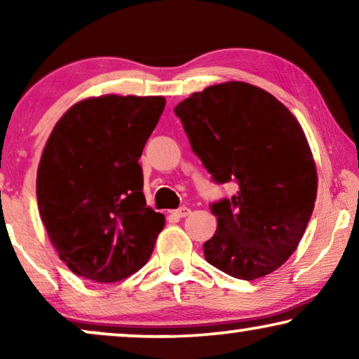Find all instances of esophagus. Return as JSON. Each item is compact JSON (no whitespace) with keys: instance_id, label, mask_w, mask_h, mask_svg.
I'll use <instances>...</instances> for the list:
<instances>
[{"instance_id":"34e87169","label":"esophagus","mask_w":359,"mask_h":359,"mask_svg":"<svg viewBox=\"0 0 359 359\" xmlns=\"http://www.w3.org/2000/svg\"><path fill=\"white\" fill-rule=\"evenodd\" d=\"M189 214H191V209L189 208H180V209L173 210V215H175V217H178V219H183V217H186V215H189Z\"/></svg>"}]
</instances>
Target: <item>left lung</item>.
Masks as SVG:
<instances>
[{"label": "left lung", "mask_w": 359, "mask_h": 359, "mask_svg": "<svg viewBox=\"0 0 359 359\" xmlns=\"http://www.w3.org/2000/svg\"><path fill=\"white\" fill-rule=\"evenodd\" d=\"M175 112L212 178L238 184L232 199L212 204L208 263L245 281L276 271L296 252L317 199L316 160L299 121L243 81L193 93Z\"/></svg>", "instance_id": "left-lung-1"}]
</instances>
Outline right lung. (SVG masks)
<instances>
[{"label":"right lung","instance_id":"obj_1","mask_svg":"<svg viewBox=\"0 0 359 359\" xmlns=\"http://www.w3.org/2000/svg\"><path fill=\"white\" fill-rule=\"evenodd\" d=\"M165 104L163 96H91L53 127L37 204L48 240L78 276L116 283L149 262L165 215L147 205L139 158Z\"/></svg>","mask_w":359,"mask_h":359}]
</instances>
